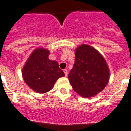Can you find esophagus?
<instances>
[{
	"label": "esophagus",
	"instance_id": "obj_1",
	"mask_svg": "<svg viewBox=\"0 0 131 131\" xmlns=\"http://www.w3.org/2000/svg\"><path fill=\"white\" fill-rule=\"evenodd\" d=\"M64 74H65V76L67 77L68 75V71L67 69H64Z\"/></svg>",
	"mask_w": 131,
	"mask_h": 131
}]
</instances>
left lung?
<instances>
[{
	"mask_svg": "<svg viewBox=\"0 0 131 131\" xmlns=\"http://www.w3.org/2000/svg\"><path fill=\"white\" fill-rule=\"evenodd\" d=\"M74 65L69 80L80 96H95L106 86L110 78L109 68L102 55L94 47L81 45L75 50Z\"/></svg>",
	"mask_w": 131,
	"mask_h": 131,
	"instance_id": "obj_1",
	"label": "left lung"
}]
</instances>
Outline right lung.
<instances>
[{
  "label": "right lung",
  "mask_w": 131,
  "mask_h": 131,
  "mask_svg": "<svg viewBox=\"0 0 131 131\" xmlns=\"http://www.w3.org/2000/svg\"><path fill=\"white\" fill-rule=\"evenodd\" d=\"M49 51L45 48H36L30 54L22 70L25 82L38 93L49 91L56 82L64 76L58 62L49 58Z\"/></svg>",
  "instance_id": "add662e5"
}]
</instances>
